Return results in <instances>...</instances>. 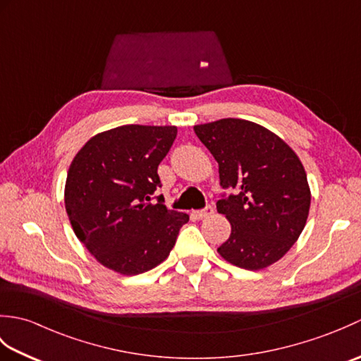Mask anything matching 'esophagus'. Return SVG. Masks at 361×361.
I'll return each instance as SVG.
<instances>
[{
	"label": "esophagus",
	"instance_id": "1",
	"mask_svg": "<svg viewBox=\"0 0 361 361\" xmlns=\"http://www.w3.org/2000/svg\"><path fill=\"white\" fill-rule=\"evenodd\" d=\"M212 214H214V208H212L211 204H208V206H206V208H203V209L194 211V216H195V219H206V217L212 216Z\"/></svg>",
	"mask_w": 361,
	"mask_h": 361
}]
</instances>
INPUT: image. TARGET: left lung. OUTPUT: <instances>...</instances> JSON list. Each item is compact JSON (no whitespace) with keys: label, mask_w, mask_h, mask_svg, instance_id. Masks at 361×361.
<instances>
[{"label":"left lung","mask_w":361,"mask_h":361,"mask_svg":"<svg viewBox=\"0 0 361 361\" xmlns=\"http://www.w3.org/2000/svg\"><path fill=\"white\" fill-rule=\"evenodd\" d=\"M194 132L219 163L217 211L231 235L217 248L229 264L262 270L286 255L307 221L310 188L296 153L265 127L245 119H220Z\"/></svg>","instance_id":"8db88e82"}]
</instances>
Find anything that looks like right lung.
Segmentation results:
<instances>
[{
  "label": "right lung",
  "instance_id": "add662e5",
  "mask_svg": "<svg viewBox=\"0 0 361 361\" xmlns=\"http://www.w3.org/2000/svg\"><path fill=\"white\" fill-rule=\"evenodd\" d=\"M175 137L173 126H122L91 137L73 159L65 185L68 217L78 239L113 271L152 270L188 224V214L169 211L163 195L153 197L161 186L158 166Z\"/></svg>",
  "mask_w": 361,
  "mask_h": 361
}]
</instances>
